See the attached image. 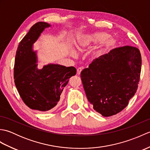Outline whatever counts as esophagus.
<instances>
[{
	"label": "esophagus",
	"instance_id": "obj_1",
	"mask_svg": "<svg viewBox=\"0 0 150 150\" xmlns=\"http://www.w3.org/2000/svg\"><path fill=\"white\" fill-rule=\"evenodd\" d=\"M82 70V68H77V75H79L81 74Z\"/></svg>",
	"mask_w": 150,
	"mask_h": 150
}]
</instances>
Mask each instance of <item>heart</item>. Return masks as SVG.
<instances>
[{
    "instance_id": "heart-1",
    "label": "heart",
    "mask_w": 150,
    "mask_h": 150,
    "mask_svg": "<svg viewBox=\"0 0 150 150\" xmlns=\"http://www.w3.org/2000/svg\"><path fill=\"white\" fill-rule=\"evenodd\" d=\"M110 37L111 35L104 31L82 34L77 37L75 42L76 49L78 52H82L90 48L92 45L103 43L100 48L93 53V57L98 58L117 47V40ZM71 53L73 56H75L77 54L73 49H71Z\"/></svg>"
}]
</instances>
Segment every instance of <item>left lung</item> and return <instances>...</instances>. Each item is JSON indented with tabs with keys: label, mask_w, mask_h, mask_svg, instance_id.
I'll return each mask as SVG.
<instances>
[{
	"label": "left lung",
	"mask_w": 150,
	"mask_h": 150,
	"mask_svg": "<svg viewBox=\"0 0 150 150\" xmlns=\"http://www.w3.org/2000/svg\"><path fill=\"white\" fill-rule=\"evenodd\" d=\"M142 59L139 49L123 46L93 60L81 77L88 101L104 117L128 106L138 88Z\"/></svg>",
	"instance_id": "left-lung-1"
}]
</instances>
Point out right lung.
<instances>
[{"mask_svg":"<svg viewBox=\"0 0 150 150\" xmlns=\"http://www.w3.org/2000/svg\"><path fill=\"white\" fill-rule=\"evenodd\" d=\"M50 27L51 25L44 22L34 24L19 43L15 60L14 79L18 93L28 107L40 111L55 108L69 79L77 72L74 67L56 64L38 68L33 44L44 30Z\"/></svg>","mask_w":150,"mask_h":150,"instance_id":"1","label":"right lung"}]
</instances>
